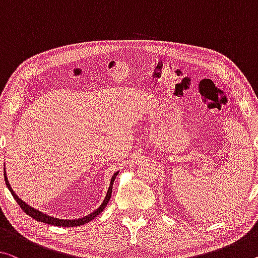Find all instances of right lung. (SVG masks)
Listing matches in <instances>:
<instances>
[{
  "instance_id": "right-lung-1",
  "label": "right lung",
  "mask_w": 258,
  "mask_h": 258,
  "mask_svg": "<svg viewBox=\"0 0 258 258\" xmlns=\"http://www.w3.org/2000/svg\"><path fill=\"white\" fill-rule=\"evenodd\" d=\"M118 174V170L113 174L112 179H110V183H109V187L108 190H107V194L105 196V200L102 202L100 207L98 209L94 210L93 212L89 213L88 216L83 217V218H78V219H60V218H55L53 216H49V215H46L45 212H41L39 211V210L34 209L33 207H31L25 202L22 201V198H19L17 195H16V192L11 188V185L9 183V180H8V176H7V173H6V169H5V180H6V184L8 189L10 190L11 195L14 196V198L17 202L19 207L23 209V211L27 213L30 217H32L33 219L38 220V221H41V223H45V224H49V225H54V226H62V227H75V226H81V225H84L86 223H89V221L93 220L94 218L97 216L100 215V213L104 211V209L106 208L107 203H108L109 200H110V196H112V189H113V183H114V180H115L116 175Z\"/></svg>"
}]
</instances>
